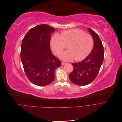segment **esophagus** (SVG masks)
<instances>
[{
    "instance_id": "34e87169",
    "label": "esophagus",
    "mask_w": 122,
    "mask_h": 122,
    "mask_svg": "<svg viewBox=\"0 0 122 122\" xmlns=\"http://www.w3.org/2000/svg\"><path fill=\"white\" fill-rule=\"evenodd\" d=\"M66 63V62H63V61H62L61 62V64L62 65H64V64H65Z\"/></svg>"
}]
</instances>
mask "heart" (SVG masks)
Masks as SVG:
<instances>
[{"mask_svg": "<svg viewBox=\"0 0 122 122\" xmlns=\"http://www.w3.org/2000/svg\"><path fill=\"white\" fill-rule=\"evenodd\" d=\"M51 44L54 52L60 55L66 47L68 50L61 55L65 61H81L90 53L94 46V39L89 34L79 29L63 31L60 35L55 33L51 37Z\"/></svg>", "mask_w": 122, "mask_h": 122, "instance_id": "obj_1", "label": "heart"}]
</instances>
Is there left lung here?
<instances>
[{
    "label": "left lung",
    "mask_w": 122,
    "mask_h": 122,
    "mask_svg": "<svg viewBox=\"0 0 122 122\" xmlns=\"http://www.w3.org/2000/svg\"><path fill=\"white\" fill-rule=\"evenodd\" d=\"M88 29L94 39L93 49L85 60L71 64L74 70L69 76L72 83L81 86L87 85L94 80L104 60L103 46L99 36L92 29Z\"/></svg>",
    "instance_id": "obj_1"
}]
</instances>
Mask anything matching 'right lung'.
<instances>
[{
	"instance_id": "add662e5",
	"label": "right lung",
	"mask_w": 122,
	"mask_h": 122,
	"mask_svg": "<svg viewBox=\"0 0 122 122\" xmlns=\"http://www.w3.org/2000/svg\"><path fill=\"white\" fill-rule=\"evenodd\" d=\"M55 29L46 24L31 28L22 40L20 59L25 74L31 82L38 86L51 84L55 69L61 61L52 54L51 34Z\"/></svg>"
}]
</instances>
